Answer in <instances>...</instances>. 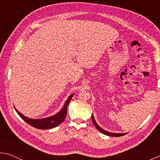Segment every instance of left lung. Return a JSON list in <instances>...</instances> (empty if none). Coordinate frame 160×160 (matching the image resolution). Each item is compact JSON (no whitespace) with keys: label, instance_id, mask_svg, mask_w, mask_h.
Segmentation results:
<instances>
[{"label":"left lung","instance_id":"left-lung-1","mask_svg":"<svg viewBox=\"0 0 160 160\" xmlns=\"http://www.w3.org/2000/svg\"><path fill=\"white\" fill-rule=\"evenodd\" d=\"M92 120L93 124L94 125V126L96 127V128L97 130H99V131H100V132H102V133L104 134V135H109V136H112V137H120V136H122V135H124L127 134V132H125V133H113V132H110L109 131H105V130L102 129L101 127H100L98 125V124L97 123L95 119H94V118L93 114L92 115Z\"/></svg>","mask_w":160,"mask_h":160}]
</instances>
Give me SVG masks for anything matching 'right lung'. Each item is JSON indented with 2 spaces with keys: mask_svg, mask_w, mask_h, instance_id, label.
Returning a JSON list of instances; mask_svg holds the SVG:
<instances>
[{
  "mask_svg": "<svg viewBox=\"0 0 160 160\" xmlns=\"http://www.w3.org/2000/svg\"><path fill=\"white\" fill-rule=\"evenodd\" d=\"M74 94H72L71 95H70L64 104L63 107L62 108L60 112H58L56 114L53 115L50 117L44 118H39V119H32L29 118L28 117L22 114L20 112H19L17 110V109L15 107V109L18 115L23 119L25 122L28 123L29 125L34 127V128L38 129H43V130H47V129H51L55 127L58 126V125L63 122L65 120V118L66 117L67 115V107L68 106V104L70 100H71L72 97H73Z\"/></svg>",
  "mask_w": 160,
  "mask_h": 160,
  "instance_id": "obj_1",
  "label": "right lung"
}]
</instances>
